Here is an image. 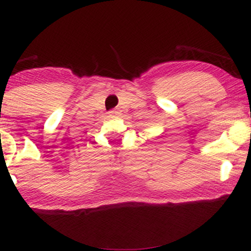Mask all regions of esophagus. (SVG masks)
<instances>
[{
  "instance_id": "esophagus-1",
  "label": "esophagus",
  "mask_w": 251,
  "mask_h": 251,
  "mask_svg": "<svg viewBox=\"0 0 251 251\" xmlns=\"http://www.w3.org/2000/svg\"><path fill=\"white\" fill-rule=\"evenodd\" d=\"M119 113H120L119 111H117V109H113V111H109V117H116Z\"/></svg>"
}]
</instances>
